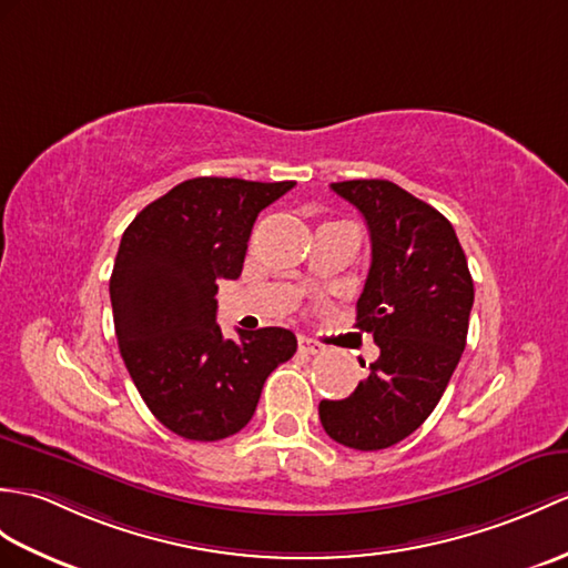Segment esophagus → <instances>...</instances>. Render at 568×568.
I'll list each match as a JSON object with an SVG mask.
<instances>
[{"label":"esophagus","instance_id":"esophagus-1","mask_svg":"<svg viewBox=\"0 0 568 568\" xmlns=\"http://www.w3.org/2000/svg\"><path fill=\"white\" fill-rule=\"evenodd\" d=\"M297 346H300V353H307V355H316V353H322V351H324V346L320 344V341L307 338V336H300Z\"/></svg>","mask_w":568,"mask_h":568}]
</instances>
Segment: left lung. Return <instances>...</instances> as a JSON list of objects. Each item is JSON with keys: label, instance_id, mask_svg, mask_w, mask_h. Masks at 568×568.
<instances>
[{"label": "left lung", "instance_id": "left-lung-1", "mask_svg": "<svg viewBox=\"0 0 568 568\" xmlns=\"http://www.w3.org/2000/svg\"><path fill=\"white\" fill-rule=\"evenodd\" d=\"M332 189L358 207L371 232L373 263L355 326L373 334L379 358L351 397L320 404V420L341 445L385 450L440 402L467 344L474 283L453 224L428 203L382 179Z\"/></svg>", "mask_w": 568, "mask_h": 568}]
</instances>
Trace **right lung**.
I'll use <instances>...</instances> for the list:
<instances>
[{
	"mask_svg": "<svg viewBox=\"0 0 568 568\" xmlns=\"http://www.w3.org/2000/svg\"><path fill=\"white\" fill-rule=\"evenodd\" d=\"M295 181L197 176L138 213L111 273L118 348L162 426L213 443L252 420L263 382L297 351L293 332L266 326L224 338L217 283L242 275L263 207Z\"/></svg>",
	"mask_w": 568,
	"mask_h": 568,
	"instance_id": "1",
	"label": "right lung"
}]
</instances>
